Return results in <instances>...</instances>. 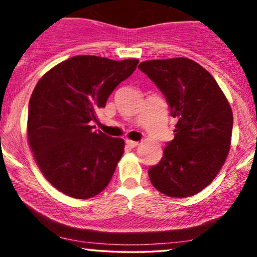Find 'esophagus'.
Here are the masks:
<instances>
[{
  "instance_id": "obj_1",
  "label": "esophagus",
  "mask_w": 257,
  "mask_h": 257,
  "mask_svg": "<svg viewBox=\"0 0 257 257\" xmlns=\"http://www.w3.org/2000/svg\"><path fill=\"white\" fill-rule=\"evenodd\" d=\"M125 144H126V146L131 147V149H134V147H137L139 145L138 141H132V140H126Z\"/></svg>"
}]
</instances>
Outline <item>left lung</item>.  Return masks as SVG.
I'll list each match as a JSON object with an SVG mask.
<instances>
[{
	"instance_id": "1",
	"label": "left lung",
	"mask_w": 257,
	"mask_h": 257,
	"mask_svg": "<svg viewBox=\"0 0 257 257\" xmlns=\"http://www.w3.org/2000/svg\"><path fill=\"white\" fill-rule=\"evenodd\" d=\"M139 69L163 93L178 120L161 162L149 169L150 180L166 196H193L213 181L228 156L233 126L228 100L213 76L191 59L147 60Z\"/></svg>"
}]
</instances>
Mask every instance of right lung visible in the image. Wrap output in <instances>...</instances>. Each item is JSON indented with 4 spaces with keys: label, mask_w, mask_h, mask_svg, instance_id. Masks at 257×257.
<instances>
[{
    "label": "right lung",
    "mask_w": 257,
    "mask_h": 257,
    "mask_svg": "<svg viewBox=\"0 0 257 257\" xmlns=\"http://www.w3.org/2000/svg\"><path fill=\"white\" fill-rule=\"evenodd\" d=\"M138 63L77 55L37 82L29 102V145L44 178L66 196L91 198L111 181L124 140L94 132L90 122Z\"/></svg>",
    "instance_id": "right-lung-1"
}]
</instances>
